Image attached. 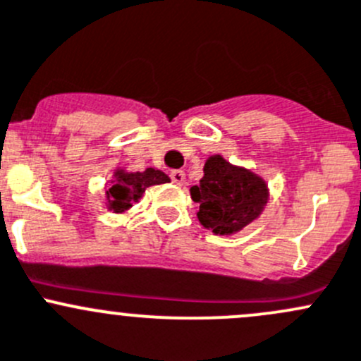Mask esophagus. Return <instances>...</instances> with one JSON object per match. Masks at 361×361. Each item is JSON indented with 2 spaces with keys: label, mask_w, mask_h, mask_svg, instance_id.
Here are the masks:
<instances>
[{
  "label": "esophagus",
  "mask_w": 361,
  "mask_h": 361,
  "mask_svg": "<svg viewBox=\"0 0 361 361\" xmlns=\"http://www.w3.org/2000/svg\"><path fill=\"white\" fill-rule=\"evenodd\" d=\"M171 180H173V183H176V185H183L185 183V173L183 171H173V173H171Z\"/></svg>",
  "instance_id": "obj_1"
}]
</instances>
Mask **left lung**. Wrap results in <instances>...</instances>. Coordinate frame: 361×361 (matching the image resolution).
Returning <instances> with one entry per match:
<instances>
[{"label": "left lung", "instance_id": "left-lung-1", "mask_svg": "<svg viewBox=\"0 0 361 361\" xmlns=\"http://www.w3.org/2000/svg\"><path fill=\"white\" fill-rule=\"evenodd\" d=\"M199 204V221L214 234L228 235L250 225L267 204V185L245 167H235L221 155L204 164V176L190 188Z\"/></svg>", "mask_w": 361, "mask_h": 361}]
</instances>
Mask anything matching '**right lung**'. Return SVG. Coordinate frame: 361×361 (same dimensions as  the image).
I'll use <instances>...</instances> for the list:
<instances>
[{
    "label": "right lung",
    "instance_id": "right-lung-1",
    "mask_svg": "<svg viewBox=\"0 0 361 361\" xmlns=\"http://www.w3.org/2000/svg\"><path fill=\"white\" fill-rule=\"evenodd\" d=\"M160 183H169V176L154 167H148L143 173H127L123 169H116L115 180L106 192L108 207L115 213H123L133 206V202L140 201L148 187Z\"/></svg>",
    "mask_w": 361,
    "mask_h": 361
}]
</instances>
